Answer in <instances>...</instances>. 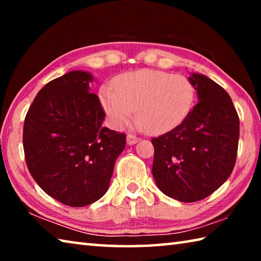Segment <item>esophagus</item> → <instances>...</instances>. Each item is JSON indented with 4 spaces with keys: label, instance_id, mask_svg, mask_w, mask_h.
<instances>
[{
    "label": "esophagus",
    "instance_id": "1",
    "mask_svg": "<svg viewBox=\"0 0 261 261\" xmlns=\"http://www.w3.org/2000/svg\"><path fill=\"white\" fill-rule=\"evenodd\" d=\"M139 137H137V136H135V135H131V134H129L126 136V143H127V145H135L136 143H138L139 141Z\"/></svg>",
    "mask_w": 261,
    "mask_h": 261
}]
</instances>
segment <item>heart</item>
Returning a JSON list of instances; mask_svg holds the SVG:
<instances>
[{
	"label": "heart",
	"instance_id": "obj_1",
	"mask_svg": "<svg viewBox=\"0 0 261 261\" xmlns=\"http://www.w3.org/2000/svg\"><path fill=\"white\" fill-rule=\"evenodd\" d=\"M114 90L102 87L101 105L115 127L136 122L147 134H162L180 124L192 109L194 87L189 78L158 70H138L117 77Z\"/></svg>",
	"mask_w": 261,
	"mask_h": 261
}]
</instances>
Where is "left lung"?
<instances>
[{
  "instance_id": "obj_1",
  "label": "left lung",
  "mask_w": 261,
  "mask_h": 261,
  "mask_svg": "<svg viewBox=\"0 0 261 261\" xmlns=\"http://www.w3.org/2000/svg\"><path fill=\"white\" fill-rule=\"evenodd\" d=\"M198 102L173 130L152 139V174L166 196L184 202L205 199L235 167L240 118L219 84L199 73L189 78Z\"/></svg>"
}]
</instances>
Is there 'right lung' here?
Returning a JSON list of instances; mask_svg holds the SVG:
<instances>
[{
    "instance_id": "add662e5",
    "label": "right lung",
    "mask_w": 261,
    "mask_h": 261,
    "mask_svg": "<svg viewBox=\"0 0 261 261\" xmlns=\"http://www.w3.org/2000/svg\"><path fill=\"white\" fill-rule=\"evenodd\" d=\"M91 73L71 71L46 84L26 114L23 145L31 175L48 196L83 207L107 192L125 134L102 126Z\"/></svg>"
}]
</instances>
